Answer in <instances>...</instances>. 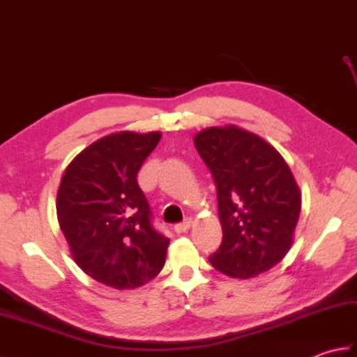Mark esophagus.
I'll use <instances>...</instances> for the list:
<instances>
[{
    "mask_svg": "<svg viewBox=\"0 0 357 357\" xmlns=\"http://www.w3.org/2000/svg\"><path fill=\"white\" fill-rule=\"evenodd\" d=\"M190 227H192V219H185L184 222L174 225L173 230L176 231L178 234H181V233H187L188 230H190Z\"/></svg>",
    "mask_w": 357,
    "mask_h": 357,
    "instance_id": "obj_1",
    "label": "esophagus"
}]
</instances>
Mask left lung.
Masks as SVG:
<instances>
[{
  "label": "left lung",
  "instance_id": "left-lung-1",
  "mask_svg": "<svg viewBox=\"0 0 357 357\" xmlns=\"http://www.w3.org/2000/svg\"><path fill=\"white\" fill-rule=\"evenodd\" d=\"M195 146L213 174L222 242L210 264L234 279L268 271L285 257L301 213V190L279 151L234 124L207 127Z\"/></svg>",
  "mask_w": 357,
  "mask_h": 357
}]
</instances>
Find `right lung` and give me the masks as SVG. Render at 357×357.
<instances>
[{"label": "right lung", "instance_id": "obj_1", "mask_svg": "<svg viewBox=\"0 0 357 357\" xmlns=\"http://www.w3.org/2000/svg\"><path fill=\"white\" fill-rule=\"evenodd\" d=\"M161 132H115L96 139L66 167L56 216L73 261L92 279L135 290L162 270L170 241L150 222L138 172Z\"/></svg>", "mask_w": 357, "mask_h": 357}]
</instances>
